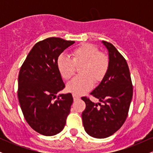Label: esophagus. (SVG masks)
I'll list each match as a JSON object with an SVG mask.
<instances>
[{
	"label": "esophagus",
	"instance_id": "esophagus-1",
	"mask_svg": "<svg viewBox=\"0 0 153 153\" xmlns=\"http://www.w3.org/2000/svg\"><path fill=\"white\" fill-rule=\"evenodd\" d=\"M73 99H74V101H77V100L80 99V97L75 94H73Z\"/></svg>",
	"mask_w": 153,
	"mask_h": 153
}]
</instances>
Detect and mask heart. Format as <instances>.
Masks as SVG:
<instances>
[{
    "label": "heart",
    "mask_w": 153,
    "mask_h": 153,
    "mask_svg": "<svg viewBox=\"0 0 153 153\" xmlns=\"http://www.w3.org/2000/svg\"><path fill=\"white\" fill-rule=\"evenodd\" d=\"M110 60L108 56L100 52L98 47L89 43L82 44L72 52V58L60 54L57 66L61 77L69 80L75 74L76 67H80V76L67 84V90L75 95H82L90 91L94 82H99L106 76L109 69Z\"/></svg>",
    "instance_id": "heart-1"
}]
</instances>
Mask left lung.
Masks as SVG:
<instances>
[{
    "label": "left lung",
    "mask_w": 153,
    "mask_h": 153,
    "mask_svg": "<svg viewBox=\"0 0 153 153\" xmlns=\"http://www.w3.org/2000/svg\"><path fill=\"white\" fill-rule=\"evenodd\" d=\"M102 42L108 50L109 69L91 95L103 104L98 105L86 96L81 98L86 105L82 113L83 127L88 134L95 138L108 137L122 127L128 116L133 95L131 75L125 58L112 44Z\"/></svg>",
    "instance_id": "obj_1"
}]
</instances>
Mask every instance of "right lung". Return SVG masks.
<instances>
[{"mask_svg": "<svg viewBox=\"0 0 153 153\" xmlns=\"http://www.w3.org/2000/svg\"><path fill=\"white\" fill-rule=\"evenodd\" d=\"M74 43L59 37L39 42L20 68L18 98L23 114L34 130L45 136L62 130L73 102L70 93L57 96L65 87L57 60L59 54Z\"/></svg>", "mask_w": 153, "mask_h": 153, "instance_id": "1", "label": "right lung"}]
</instances>
